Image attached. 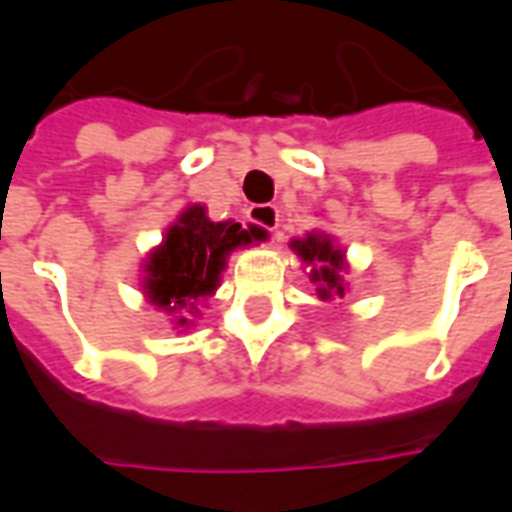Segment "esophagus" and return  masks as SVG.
<instances>
[{"mask_svg": "<svg viewBox=\"0 0 512 512\" xmlns=\"http://www.w3.org/2000/svg\"><path fill=\"white\" fill-rule=\"evenodd\" d=\"M249 222L257 227H263L268 233H274L279 227V208L266 203V206H252L249 208Z\"/></svg>", "mask_w": 512, "mask_h": 512, "instance_id": "esophagus-1", "label": "esophagus"}]
</instances>
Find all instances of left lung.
I'll list each match as a JSON object with an SVG mask.
<instances>
[{
  "mask_svg": "<svg viewBox=\"0 0 512 512\" xmlns=\"http://www.w3.org/2000/svg\"><path fill=\"white\" fill-rule=\"evenodd\" d=\"M293 246V252L301 260H304L306 266H312V279L314 285H317V295L328 301L333 295H344V252L339 246L333 244L331 236H325V233H306L304 238H295L290 241Z\"/></svg>",
  "mask_w": 512,
  "mask_h": 512,
  "instance_id": "left-lung-1",
  "label": "left lung"
}]
</instances>
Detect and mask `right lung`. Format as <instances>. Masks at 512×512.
Here are the masks:
<instances>
[{
  "mask_svg": "<svg viewBox=\"0 0 512 512\" xmlns=\"http://www.w3.org/2000/svg\"><path fill=\"white\" fill-rule=\"evenodd\" d=\"M263 238L266 233L260 227L244 230L233 219L211 222L200 203L184 208L146 260V298L165 312H198L195 304L219 287L227 255ZM187 314H181L176 325H189Z\"/></svg>",
  "mask_w": 512,
  "mask_h": 512,
  "instance_id": "right-lung-1",
  "label": "right lung"
}]
</instances>
